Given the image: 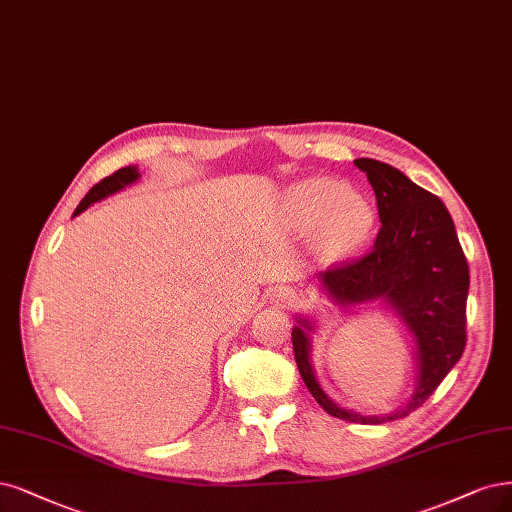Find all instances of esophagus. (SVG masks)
Wrapping results in <instances>:
<instances>
[{
	"label": "esophagus",
	"instance_id": "1",
	"mask_svg": "<svg viewBox=\"0 0 512 512\" xmlns=\"http://www.w3.org/2000/svg\"><path fill=\"white\" fill-rule=\"evenodd\" d=\"M294 292L290 288H277L275 294H273V301L281 307H290L294 303Z\"/></svg>",
	"mask_w": 512,
	"mask_h": 512
}]
</instances>
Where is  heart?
<instances>
[{"label":"heart","instance_id":"b5f03b06","mask_svg":"<svg viewBox=\"0 0 512 512\" xmlns=\"http://www.w3.org/2000/svg\"><path fill=\"white\" fill-rule=\"evenodd\" d=\"M288 216L298 231H324V248L330 254L358 250L373 235L377 220L373 207L334 178L296 184L288 195Z\"/></svg>","mask_w":512,"mask_h":512}]
</instances>
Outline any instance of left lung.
Returning <instances> with one entry per match:
<instances>
[{
  "mask_svg": "<svg viewBox=\"0 0 512 512\" xmlns=\"http://www.w3.org/2000/svg\"><path fill=\"white\" fill-rule=\"evenodd\" d=\"M354 165L366 173L377 197L381 228L375 248L358 262L320 273L317 281L334 305H383L400 317L415 343L413 396L402 407L381 415L339 407L322 390L313 370L315 317L296 315L292 345L298 373L328 415L354 424H385L421 407L462 358L470 275L443 201L375 158H356Z\"/></svg>",
  "mask_w": 512,
  "mask_h": 512,
  "instance_id": "left-lung-1",
  "label": "left lung"
}]
</instances>
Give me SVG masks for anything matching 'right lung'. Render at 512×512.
Wrapping results in <instances>:
<instances>
[{
  "mask_svg": "<svg viewBox=\"0 0 512 512\" xmlns=\"http://www.w3.org/2000/svg\"><path fill=\"white\" fill-rule=\"evenodd\" d=\"M139 180V171H137V167L135 165H129V167H122V169H118L116 173H112L110 178H105V180H101L99 184H95L91 190H88V195L80 201V205L76 207V211H74V216H80L84 209H88L91 207L93 203H97V201H101V199H105V197H110V195H116L118 190H122V188H127V186H131V184H135Z\"/></svg>",
  "mask_w": 512,
  "mask_h": 512,
  "instance_id": "right-lung-1",
  "label": "right lung"
}]
</instances>
